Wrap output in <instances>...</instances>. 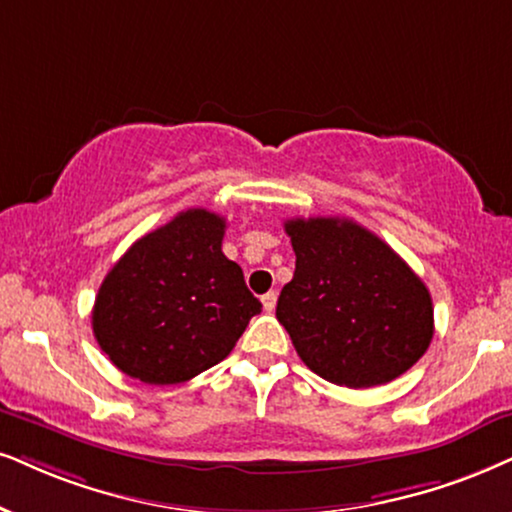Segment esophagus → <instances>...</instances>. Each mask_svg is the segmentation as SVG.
<instances>
[{
  "label": "esophagus",
  "mask_w": 512,
  "mask_h": 512,
  "mask_svg": "<svg viewBox=\"0 0 512 512\" xmlns=\"http://www.w3.org/2000/svg\"><path fill=\"white\" fill-rule=\"evenodd\" d=\"M262 307H264V312H274V307H276V293H274V290H271V293H267V295H262Z\"/></svg>",
  "instance_id": "34e87169"
}]
</instances>
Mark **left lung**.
<instances>
[{
  "mask_svg": "<svg viewBox=\"0 0 512 512\" xmlns=\"http://www.w3.org/2000/svg\"><path fill=\"white\" fill-rule=\"evenodd\" d=\"M283 226L295 274L276 319L304 364L354 390L409 371L435 335L430 290L409 264L352 219L297 217Z\"/></svg>",
  "mask_w": 512,
  "mask_h": 512,
  "instance_id": "obj_1",
  "label": "left lung"
}]
</instances>
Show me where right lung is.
<instances>
[{
  "label": "right lung",
  "mask_w": 512,
  "mask_h": 512,
  "mask_svg": "<svg viewBox=\"0 0 512 512\" xmlns=\"http://www.w3.org/2000/svg\"><path fill=\"white\" fill-rule=\"evenodd\" d=\"M224 217L179 212L103 278L92 328L108 359L148 385H177L229 357L262 302L222 252Z\"/></svg>",
  "instance_id": "add662e5"
}]
</instances>
